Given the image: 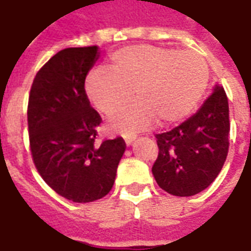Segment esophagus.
Masks as SVG:
<instances>
[{
  "instance_id": "34e87169",
  "label": "esophagus",
  "mask_w": 251,
  "mask_h": 251,
  "mask_svg": "<svg viewBox=\"0 0 251 251\" xmlns=\"http://www.w3.org/2000/svg\"><path fill=\"white\" fill-rule=\"evenodd\" d=\"M124 138H125V142L127 144V145H130L131 142L134 141L137 138V134H126V136H124Z\"/></svg>"
}]
</instances>
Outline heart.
Listing matches in <instances>:
<instances>
[{
    "label": "heart",
    "mask_w": 251,
    "mask_h": 251,
    "mask_svg": "<svg viewBox=\"0 0 251 251\" xmlns=\"http://www.w3.org/2000/svg\"><path fill=\"white\" fill-rule=\"evenodd\" d=\"M210 80V67L196 51L154 46H133L115 52L110 71L97 68L87 75L84 88L95 109L109 114L110 126L133 131L153 125L179 122L192 111Z\"/></svg>",
    "instance_id": "b5f03b06"
}]
</instances>
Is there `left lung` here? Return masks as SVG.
I'll use <instances>...</instances> for the list:
<instances>
[{"mask_svg": "<svg viewBox=\"0 0 251 251\" xmlns=\"http://www.w3.org/2000/svg\"><path fill=\"white\" fill-rule=\"evenodd\" d=\"M228 100L216 86L198 113L172 130L156 134L158 156L152 172L160 188L192 196L216 179L228 153Z\"/></svg>", "mask_w": 251, "mask_h": 251, "instance_id": "left-lung-1", "label": "left lung"}]
</instances>
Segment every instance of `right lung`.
<instances>
[{"label": "right lung", "instance_id": "obj_1", "mask_svg": "<svg viewBox=\"0 0 251 251\" xmlns=\"http://www.w3.org/2000/svg\"><path fill=\"white\" fill-rule=\"evenodd\" d=\"M97 59V46L59 51L36 74L28 100L36 169L56 194L75 203L109 194L126 148L122 137L97 142L102 118L84 90Z\"/></svg>", "mask_w": 251, "mask_h": 251}]
</instances>
